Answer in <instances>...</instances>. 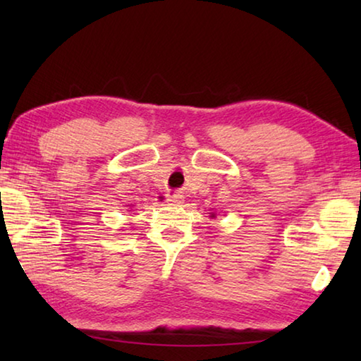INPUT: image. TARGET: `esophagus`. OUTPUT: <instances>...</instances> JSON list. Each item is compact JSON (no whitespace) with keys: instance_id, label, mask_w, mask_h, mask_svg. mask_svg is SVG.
Segmentation results:
<instances>
[{"instance_id":"obj_1","label":"esophagus","mask_w":361,"mask_h":361,"mask_svg":"<svg viewBox=\"0 0 361 361\" xmlns=\"http://www.w3.org/2000/svg\"><path fill=\"white\" fill-rule=\"evenodd\" d=\"M167 202L170 205H180L183 202V195L180 194H173V195H167Z\"/></svg>"}]
</instances>
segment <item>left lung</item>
Segmentation results:
<instances>
[{"label":"left lung","instance_id":"8db88e82","mask_svg":"<svg viewBox=\"0 0 361 361\" xmlns=\"http://www.w3.org/2000/svg\"><path fill=\"white\" fill-rule=\"evenodd\" d=\"M213 216H215V215H213V213H212V218H213Z\"/></svg>","mask_w":361,"mask_h":361}]
</instances>
